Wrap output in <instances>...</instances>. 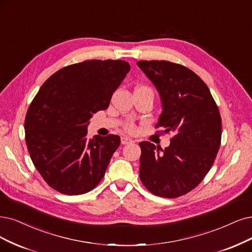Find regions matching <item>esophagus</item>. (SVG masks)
I'll list each match as a JSON object with an SVG mask.
<instances>
[{
	"label": "esophagus",
	"mask_w": 252,
	"mask_h": 252,
	"mask_svg": "<svg viewBox=\"0 0 252 252\" xmlns=\"http://www.w3.org/2000/svg\"><path fill=\"white\" fill-rule=\"evenodd\" d=\"M134 140L126 137H121V144H128V143H133Z\"/></svg>",
	"instance_id": "34e87169"
}]
</instances>
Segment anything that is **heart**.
<instances>
[{
	"mask_svg": "<svg viewBox=\"0 0 252 252\" xmlns=\"http://www.w3.org/2000/svg\"><path fill=\"white\" fill-rule=\"evenodd\" d=\"M146 88V87H145ZM126 131L127 132H129V133H133V132H135V126H133V125H127L126 126Z\"/></svg>",
	"mask_w": 252,
	"mask_h": 252,
	"instance_id": "b5f03b06",
	"label": "heart"
}]
</instances>
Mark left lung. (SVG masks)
Listing matches in <instances>:
<instances>
[{"mask_svg":"<svg viewBox=\"0 0 252 252\" xmlns=\"http://www.w3.org/2000/svg\"><path fill=\"white\" fill-rule=\"evenodd\" d=\"M137 65L161 97L156 127L172 134L164 151L148 141L139 143L140 180L157 196L179 197L197 187L216 159L222 134L219 110L206 83L186 66L164 60Z\"/></svg>","mask_w":252,"mask_h":252,"instance_id":"8db88e82","label":"left lung"}]
</instances>
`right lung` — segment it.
Segmentation results:
<instances>
[{
    "mask_svg": "<svg viewBox=\"0 0 252 252\" xmlns=\"http://www.w3.org/2000/svg\"><path fill=\"white\" fill-rule=\"evenodd\" d=\"M131 66L123 60H87L46 80L27 111L25 135L31 160L50 187L84 194L104 178L120 137L87 138L92 114L106 110Z\"/></svg>",
    "mask_w": 252,
    "mask_h": 252,
    "instance_id": "right-lung-1",
    "label": "right lung"
}]
</instances>
